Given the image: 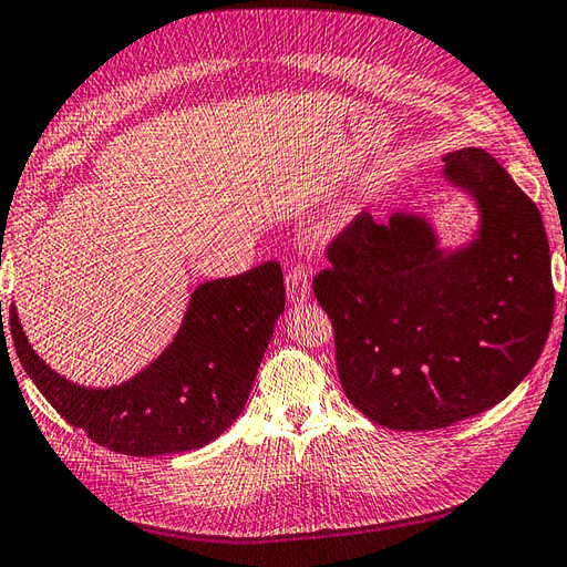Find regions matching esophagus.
Returning a JSON list of instances; mask_svg holds the SVG:
<instances>
[{
  "mask_svg": "<svg viewBox=\"0 0 567 567\" xmlns=\"http://www.w3.org/2000/svg\"><path fill=\"white\" fill-rule=\"evenodd\" d=\"M311 297V287L307 272L301 268H292L287 272V299L289 305H305V301Z\"/></svg>",
  "mask_w": 567,
  "mask_h": 567,
  "instance_id": "esophagus-1",
  "label": "esophagus"
}]
</instances>
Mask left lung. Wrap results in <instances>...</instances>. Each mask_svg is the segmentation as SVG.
<instances>
[{
  "instance_id": "obj_1",
  "label": "left lung",
  "mask_w": 567,
  "mask_h": 567,
  "mask_svg": "<svg viewBox=\"0 0 567 567\" xmlns=\"http://www.w3.org/2000/svg\"><path fill=\"white\" fill-rule=\"evenodd\" d=\"M468 195V241L440 246L434 221L362 213L328 248L313 295L336 331L346 396L389 430H440L497 405L534 370L550 321V251L538 207L488 152L444 156Z\"/></svg>"
}]
</instances>
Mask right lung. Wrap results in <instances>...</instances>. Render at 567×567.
Wrapping results in <instances>:
<instances>
[{"label": "right lung", "instance_id": "1", "mask_svg": "<svg viewBox=\"0 0 567 567\" xmlns=\"http://www.w3.org/2000/svg\"><path fill=\"white\" fill-rule=\"evenodd\" d=\"M282 311L280 262L197 285L168 348L105 389L74 384L38 358L14 305L9 328L25 374L70 425L117 454L162 456L200 450L231 427Z\"/></svg>", "mask_w": 567, "mask_h": 567}]
</instances>
